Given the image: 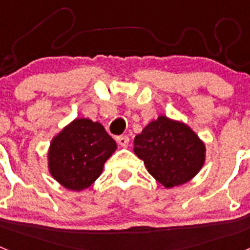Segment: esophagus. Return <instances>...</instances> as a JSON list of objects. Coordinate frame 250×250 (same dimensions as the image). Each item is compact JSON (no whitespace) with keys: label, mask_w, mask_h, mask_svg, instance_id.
<instances>
[{"label":"esophagus","mask_w":250,"mask_h":250,"mask_svg":"<svg viewBox=\"0 0 250 250\" xmlns=\"http://www.w3.org/2000/svg\"><path fill=\"white\" fill-rule=\"evenodd\" d=\"M116 141H118L119 144L123 145V146H126L129 144V138L126 135H120V136H116Z\"/></svg>","instance_id":"obj_1"}]
</instances>
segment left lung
<instances>
[{
  "label": "left lung",
  "instance_id": "obj_1",
  "mask_svg": "<svg viewBox=\"0 0 250 250\" xmlns=\"http://www.w3.org/2000/svg\"><path fill=\"white\" fill-rule=\"evenodd\" d=\"M134 151L165 188L189 182L204 164L205 146L185 124L160 116L136 135Z\"/></svg>",
  "mask_w": 250,
  "mask_h": 250
}]
</instances>
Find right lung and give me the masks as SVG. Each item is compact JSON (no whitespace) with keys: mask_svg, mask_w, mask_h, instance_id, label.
Returning a JSON list of instances; mask_svg holds the SVG:
<instances>
[{"mask_svg":"<svg viewBox=\"0 0 250 250\" xmlns=\"http://www.w3.org/2000/svg\"><path fill=\"white\" fill-rule=\"evenodd\" d=\"M115 149L116 143L101 124L76 119L51 143L50 173L67 189L83 190L100 176Z\"/></svg>","mask_w":250,"mask_h":250,"instance_id":"obj_1","label":"right lung"}]
</instances>
